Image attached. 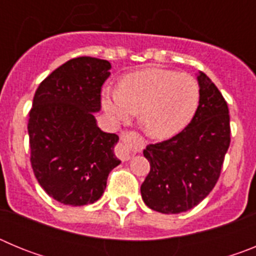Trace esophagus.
<instances>
[{
  "instance_id": "1",
  "label": "esophagus",
  "mask_w": 256,
  "mask_h": 256,
  "mask_svg": "<svg viewBox=\"0 0 256 256\" xmlns=\"http://www.w3.org/2000/svg\"><path fill=\"white\" fill-rule=\"evenodd\" d=\"M116 155L118 158H119L120 160H123V162H128V160L132 158V152H130V150L128 148H126L123 144H120L119 146H118Z\"/></svg>"
}]
</instances>
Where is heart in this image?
<instances>
[{
	"label": "heart",
	"mask_w": 256,
	"mask_h": 256,
	"mask_svg": "<svg viewBox=\"0 0 256 256\" xmlns=\"http://www.w3.org/2000/svg\"><path fill=\"white\" fill-rule=\"evenodd\" d=\"M200 87L187 73L148 68L126 74L119 88L101 90V108L114 124L133 119L150 137L168 140L182 132L195 116Z\"/></svg>",
	"instance_id": "heart-1"
}]
</instances>
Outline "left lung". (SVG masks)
I'll use <instances>...</instances> for the list:
<instances>
[{
    "label": "left lung",
    "instance_id": "obj_1",
    "mask_svg": "<svg viewBox=\"0 0 256 256\" xmlns=\"http://www.w3.org/2000/svg\"><path fill=\"white\" fill-rule=\"evenodd\" d=\"M196 76L200 102L195 116L177 136L144 150L151 168L141 186L142 198L162 214H178L200 204L216 186L230 148L227 102L206 74Z\"/></svg>",
    "mask_w": 256,
    "mask_h": 256
}]
</instances>
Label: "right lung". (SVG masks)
I'll return each instance as SVG.
<instances>
[{
  "instance_id": "add662e5",
  "label": "right lung",
  "mask_w": 256,
  "mask_h": 256,
  "mask_svg": "<svg viewBox=\"0 0 256 256\" xmlns=\"http://www.w3.org/2000/svg\"><path fill=\"white\" fill-rule=\"evenodd\" d=\"M110 69L108 60L72 58L36 91L28 122L32 168L40 187L61 204L96 202L108 173L120 164L114 154L119 137L101 130L94 118Z\"/></svg>"
}]
</instances>
